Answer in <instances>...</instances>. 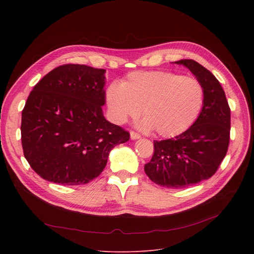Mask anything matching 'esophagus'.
I'll list each match as a JSON object with an SVG mask.
<instances>
[{"label": "esophagus", "instance_id": "34e87169", "mask_svg": "<svg viewBox=\"0 0 254 254\" xmlns=\"http://www.w3.org/2000/svg\"><path fill=\"white\" fill-rule=\"evenodd\" d=\"M129 135H130V139L131 140H138V139L141 138V136L139 134H137V132H135V131H130Z\"/></svg>", "mask_w": 254, "mask_h": 254}]
</instances>
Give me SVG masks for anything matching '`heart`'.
Wrapping results in <instances>:
<instances>
[{"instance_id": "1", "label": "heart", "mask_w": 254, "mask_h": 254, "mask_svg": "<svg viewBox=\"0 0 254 254\" xmlns=\"http://www.w3.org/2000/svg\"><path fill=\"white\" fill-rule=\"evenodd\" d=\"M110 116L116 124L142 114L139 127L155 129L163 138L176 137L197 118L204 104V88L192 77L171 72H134L106 92Z\"/></svg>"}]
</instances>
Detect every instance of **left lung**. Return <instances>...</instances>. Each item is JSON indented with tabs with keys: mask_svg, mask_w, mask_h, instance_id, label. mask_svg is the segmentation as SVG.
Instances as JSON below:
<instances>
[{
	"mask_svg": "<svg viewBox=\"0 0 254 254\" xmlns=\"http://www.w3.org/2000/svg\"><path fill=\"white\" fill-rule=\"evenodd\" d=\"M172 64L188 68L204 88V104L192 126L181 135L154 141L146 175L168 189H184L215 174L229 148L231 110L216 77L192 60Z\"/></svg>",
	"mask_w": 254,
	"mask_h": 254,
	"instance_id": "1",
	"label": "left lung"
}]
</instances>
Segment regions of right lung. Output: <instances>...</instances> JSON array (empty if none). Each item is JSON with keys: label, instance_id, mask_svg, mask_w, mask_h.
I'll return each instance as SVG.
<instances>
[{"label": "right lung", "instance_id": "right-lung-1", "mask_svg": "<svg viewBox=\"0 0 254 254\" xmlns=\"http://www.w3.org/2000/svg\"><path fill=\"white\" fill-rule=\"evenodd\" d=\"M106 70L64 64L34 86L21 114V144L31 168L63 185L85 184L105 169L110 151L129 134L109 123Z\"/></svg>", "mask_w": 254, "mask_h": 254}]
</instances>
